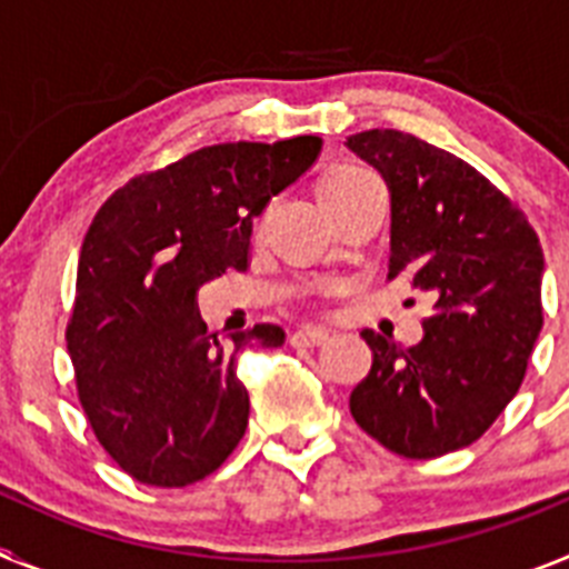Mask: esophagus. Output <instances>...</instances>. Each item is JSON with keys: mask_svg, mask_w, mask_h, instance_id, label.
<instances>
[{"mask_svg": "<svg viewBox=\"0 0 569 569\" xmlns=\"http://www.w3.org/2000/svg\"><path fill=\"white\" fill-rule=\"evenodd\" d=\"M328 341V333L319 328H305V330H296L293 336H290V345L293 347H319Z\"/></svg>", "mask_w": 569, "mask_h": 569, "instance_id": "obj_1", "label": "esophagus"}]
</instances>
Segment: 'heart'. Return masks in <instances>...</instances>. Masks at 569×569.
I'll return each mask as SVG.
<instances>
[{"label":"heart","mask_w":569,"mask_h":569,"mask_svg":"<svg viewBox=\"0 0 569 569\" xmlns=\"http://www.w3.org/2000/svg\"><path fill=\"white\" fill-rule=\"evenodd\" d=\"M367 179H376L370 170L365 168H356V164H345V168H333L325 179H321V196L328 199L333 196L336 190H345V188H353V184L367 182Z\"/></svg>","instance_id":"obj_1"}]
</instances>
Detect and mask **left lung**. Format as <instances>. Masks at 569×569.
I'll return each instance as SVG.
<instances>
[{
	"instance_id": "8db88e82",
	"label": "left lung",
	"mask_w": 569,
	"mask_h": 569,
	"mask_svg": "<svg viewBox=\"0 0 569 569\" xmlns=\"http://www.w3.org/2000/svg\"><path fill=\"white\" fill-rule=\"evenodd\" d=\"M347 148L390 188L387 279L433 299L419 345L361 330L373 365L350 393L367 436L407 459L472 445L519 393L539 339L545 253L519 204L459 156L401 130Z\"/></svg>"
}]
</instances>
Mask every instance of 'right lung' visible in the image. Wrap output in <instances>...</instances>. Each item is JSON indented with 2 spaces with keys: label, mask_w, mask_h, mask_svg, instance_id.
<instances>
[{
  "label": "right lung",
  "mask_w": 569,
  "mask_h": 569,
  "mask_svg": "<svg viewBox=\"0 0 569 569\" xmlns=\"http://www.w3.org/2000/svg\"><path fill=\"white\" fill-rule=\"evenodd\" d=\"M319 150V136L210 144L133 176L93 216L64 339L84 416L136 481H202L244 436L236 359L250 345L281 347L284 330L216 339L196 293L228 268L248 270L253 219Z\"/></svg>",
  "instance_id": "right-lung-1"
}]
</instances>
